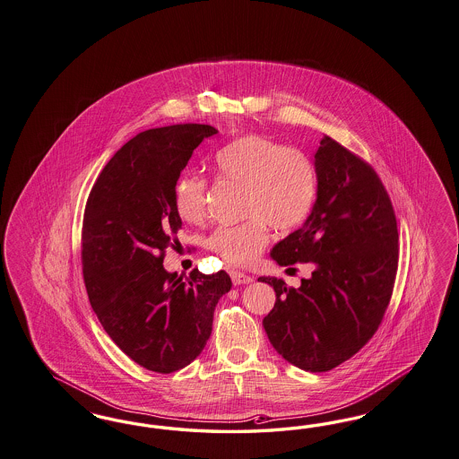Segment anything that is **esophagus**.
I'll return each instance as SVG.
<instances>
[{
    "label": "esophagus",
    "instance_id": "esophagus-1",
    "mask_svg": "<svg viewBox=\"0 0 459 459\" xmlns=\"http://www.w3.org/2000/svg\"><path fill=\"white\" fill-rule=\"evenodd\" d=\"M230 278H232L234 285H246V283H251V281L255 280L253 276L246 275V273L238 272V270H232V272H230Z\"/></svg>",
    "mask_w": 459,
    "mask_h": 459
}]
</instances>
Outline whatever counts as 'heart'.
Wrapping results in <instances>:
<instances>
[{
    "label": "heart",
    "instance_id": "b5f03b06",
    "mask_svg": "<svg viewBox=\"0 0 459 459\" xmlns=\"http://www.w3.org/2000/svg\"><path fill=\"white\" fill-rule=\"evenodd\" d=\"M221 179L244 187L240 215L247 221L215 229L204 246L229 264L247 266L270 240L268 225L278 232L300 227L311 213L317 176L311 159L266 136L249 134L221 147L213 157ZM208 183L184 174L174 189V206L184 221L200 223L206 215Z\"/></svg>",
    "mask_w": 459,
    "mask_h": 459
}]
</instances>
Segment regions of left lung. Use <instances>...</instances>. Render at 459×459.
<instances>
[{
	"label": "left lung",
	"instance_id": "left-lung-1",
	"mask_svg": "<svg viewBox=\"0 0 459 459\" xmlns=\"http://www.w3.org/2000/svg\"><path fill=\"white\" fill-rule=\"evenodd\" d=\"M317 200L306 223L278 242L280 266L309 263L311 278L275 289L263 319L273 349L290 364L326 372L351 359L381 326L398 272V227L374 167L330 136L316 152Z\"/></svg>",
	"mask_w": 459,
	"mask_h": 459
}]
</instances>
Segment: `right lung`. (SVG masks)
Masks as SVG:
<instances>
[{
	"label": "right lung",
	"mask_w": 459,
	"mask_h": 459,
	"mask_svg": "<svg viewBox=\"0 0 459 459\" xmlns=\"http://www.w3.org/2000/svg\"><path fill=\"white\" fill-rule=\"evenodd\" d=\"M217 129L172 125L138 133L93 183L82 225V270L93 312L110 340L148 370L191 364L212 334L213 311L232 287L223 270L167 273L165 249L183 221L174 189L193 150Z\"/></svg>",
	"instance_id": "right-lung-1"
}]
</instances>
